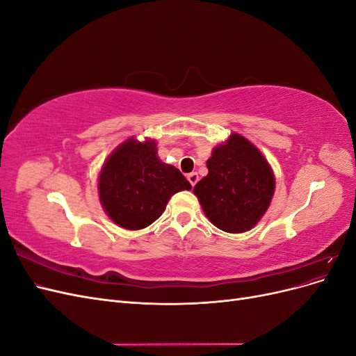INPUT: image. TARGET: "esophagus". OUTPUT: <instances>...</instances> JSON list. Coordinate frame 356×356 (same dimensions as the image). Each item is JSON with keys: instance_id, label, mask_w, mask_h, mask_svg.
<instances>
[{"instance_id": "obj_1", "label": "esophagus", "mask_w": 356, "mask_h": 356, "mask_svg": "<svg viewBox=\"0 0 356 356\" xmlns=\"http://www.w3.org/2000/svg\"><path fill=\"white\" fill-rule=\"evenodd\" d=\"M187 179L190 181V184L195 187L196 184H197V181H199V175H197V172H191V174H188L187 175Z\"/></svg>"}]
</instances>
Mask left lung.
Masks as SVG:
<instances>
[{"mask_svg":"<svg viewBox=\"0 0 356 356\" xmlns=\"http://www.w3.org/2000/svg\"><path fill=\"white\" fill-rule=\"evenodd\" d=\"M208 175L195 195L211 222L227 233H243L260 221L275 191L273 172L246 138L233 134L207 161Z\"/></svg>","mask_w":356,"mask_h":356,"instance_id":"1","label":"left lung"}]
</instances>
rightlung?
Returning a JSON list of instances; mask_svg holds the SVG:
<instances>
[{
  "instance_id": "1",
  "label": "right lung",
  "mask_w": 356,
  "mask_h": 356,
  "mask_svg": "<svg viewBox=\"0 0 356 356\" xmlns=\"http://www.w3.org/2000/svg\"><path fill=\"white\" fill-rule=\"evenodd\" d=\"M181 172L160 161L154 141L127 139L108 157L99 175V197L108 217L127 230L153 224L172 195L190 190Z\"/></svg>"
}]
</instances>
